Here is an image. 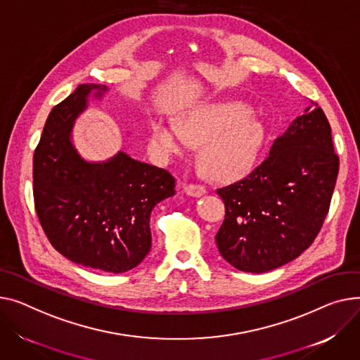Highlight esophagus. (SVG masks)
<instances>
[{
  "mask_svg": "<svg viewBox=\"0 0 360 360\" xmlns=\"http://www.w3.org/2000/svg\"><path fill=\"white\" fill-rule=\"evenodd\" d=\"M185 193L191 197H201L205 194V186L200 185V184H186L184 186Z\"/></svg>",
  "mask_w": 360,
  "mask_h": 360,
  "instance_id": "34e87169",
  "label": "esophagus"
}]
</instances>
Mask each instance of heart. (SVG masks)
Returning <instances> with one entry per match:
<instances>
[{
  "label": "heart",
  "instance_id": "obj_1",
  "mask_svg": "<svg viewBox=\"0 0 360 360\" xmlns=\"http://www.w3.org/2000/svg\"><path fill=\"white\" fill-rule=\"evenodd\" d=\"M265 126L242 101L202 103L186 110L181 124L156 117L150 141L160 159H169L202 143L201 162L217 179L231 181L252 171L265 143Z\"/></svg>",
  "mask_w": 360,
  "mask_h": 360
}]
</instances>
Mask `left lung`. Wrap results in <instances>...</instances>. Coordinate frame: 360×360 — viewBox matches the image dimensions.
Returning <instances> with one entry per match:
<instances>
[{
	"mask_svg": "<svg viewBox=\"0 0 360 360\" xmlns=\"http://www.w3.org/2000/svg\"><path fill=\"white\" fill-rule=\"evenodd\" d=\"M338 174L328 120L311 101L253 172L217 189L226 205L215 234L220 255L252 274L298 257L321 230Z\"/></svg>",
	"mask_w": 360,
	"mask_h": 360,
	"instance_id": "8db88e82",
	"label": "left lung"
}]
</instances>
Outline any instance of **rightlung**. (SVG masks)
Returning <instances> with one entry per match:
<instances>
[{"label": "right lung", "instance_id": "obj_1", "mask_svg": "<svg viewBox=\"0 0 360 360\" xmlns=\"http://www.w3.org/2000/svg\"><path fill=\"white\" fill-rule=\"evenodd\" d=\"M105 85L81 84L46 120L33 158V195L39 221L52 246L85 268L123 274L152 248L150 212L175 194V178L162 167L118 152L86 162L72 145L75 120L88 97Z\"/></svg>", "mask_w": 360, "mask_h": 360}]
</instances>
